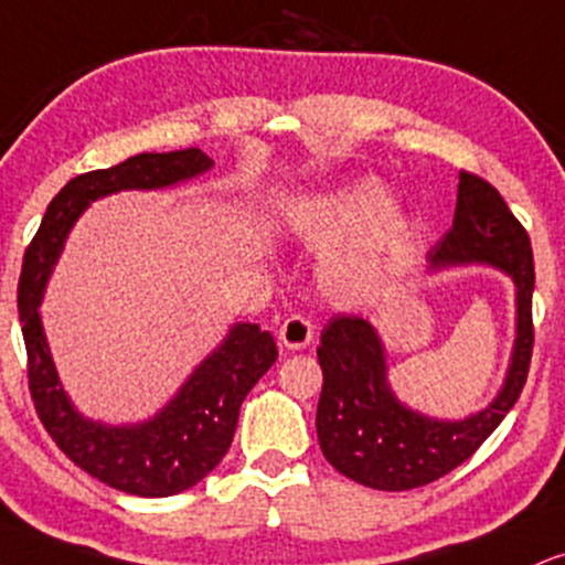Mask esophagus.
Segmentation results:
<instances>
[{
  "instance_id": "esophagus-1",
  "label": "esophagus",
  "mask_w": 565,
  "mask_h": 565,
  "mask_svg": "<svg viewBox=\"0 0 565 565\" xmlns=\"http://www.w3.org/2000/svg\"><path fill=\"white\" fill-rule=\"evenodd\" d=\"M312 323L305 316H291L281 323V331H278V339H281V348L287 350H302L312 342Z\"/></svg>"
}]
</instances>
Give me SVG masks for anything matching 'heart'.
<instances>
[{
    "mask_svg": "<svg viewBox=\"0 0 565 565\" xmlns=\"http://www.w3.org/2000/svg\"><path fill=\"white\" fill-rule=\"evenodd\" d=\"M386 205V196L382 189L365 186L355 192L329 196V200H316L300 210V226L305 234H310L318 242H331L342 236L344 231L358 226V223L369 221L379 215ZM334 274L342 278L348 274V263H339Z\"/></svg>",
    "mask_w": 565,
    "mask_h": 565,
    "instance_id": "1",
    "label": "heart"
}]
</instances>
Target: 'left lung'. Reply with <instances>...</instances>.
Returning a JSON list of instances; mask_svg holds the SVG:
<instances>
[{
	"instance_id": "obj_1",
	"label": "left lung",
	"mask_w": 565,
	"mask_h": 565,
	"mask_svg": "<svg viewBox=\"0 0 565 565\" xmlns=\"http://www.w3.org/2000/svg\"><path fill=\"white\" fill-rule=\"evenodd\" d=\"M429 263L431 268L487 263L513 278L519 305L513 360L502 392L477 416L426 418L392 394L382 339L373 326L342 312L329 318L318 348L323 369L318 441L339 473L384 492L431 484L466 463L511 413L532 363V242L502 194L481 175L460 171L452 228L434 244Z\"/></svg>"
}]
</instances>
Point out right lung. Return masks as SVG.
Masks as SVG:
<instances>
[{
	"mask_svg": "<svg viewBox=\"0 0 565 565\" xmlns=\"http://www.w3.org/2000/svg\"><path fill=\"white\" fill-rule=\"evenodd\" d=\"M213 166L202 149L141 152L105 171L81 173L60 189L23 255L18 312L29 355V390L36 416L67 458L94 479L139 498H168L194 487L228 452L239 407L278 350L257 323H236L226 342L192 373L181 392L152 420L105 426L73 411L60 386L39 318L46 278L76 217L99 196L120 189H162L205 173Z\"/></svg>",
	"mask_w": 565,
	"mask_h": 565,
	"instance_id": "obj_1",
	"label": "right lung"
}]
</instances>
